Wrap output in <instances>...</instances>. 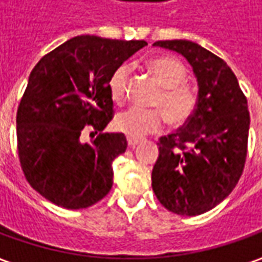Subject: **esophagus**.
Listing matches in <instances>:
<instances>
[{
    "label": "esophagus",
    "instance_id": "obj_1",
    "mask_svg": "<svg viewBox=\"0 0 262 262\" xmlns=\"http://www.w3.org/2000/svg\"><path fill=\"white\" fill-rule=\"evenodd\" d=\"M140 142H142V140L138 139V138H132V136H127V145H129V148H136Z\"/></svg>",
    "mask_w": 262,
    "mask_h": 262
}]
</instances>
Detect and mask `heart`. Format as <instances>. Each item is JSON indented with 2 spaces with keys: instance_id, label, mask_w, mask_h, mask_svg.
Instances as JSON below:
<instances>
[{
  "instance_id": "b5f03b06",
  "label": "heart",
  "mask_w": 262,
  "mask_h": 262,
  "mask_svg": "<svg viewBox=\"0 0 262 262\" xmlns=\"http://www.w3.org/2000/svg\"><path fill=\"white\" fill-rule=\"evenodd\" d=\"M149 72L155 77L164 90L155 100V105L162 108L168 122L181 124L191 116L195 105V95L191 90L184 86L187 81V69L174 58L159 56L149 59L146 63ZM130 68L120 65L113 71L108 79V91L114 103H123L127 93ZM164 116L159 110H145L132 107L116 116V129L132 138H142L145 135L159 130L162 126Z\"/></svg>"
}]
</instances>
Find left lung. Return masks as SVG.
Returning a JSON list of instances; mask_svg holds the SVG:
<instances>
[{"label":"left lung","instance_id":"1","mask_svg":"<svg viewBox=\"0 0 262 262\" xmlns=\"http://www.w3.org/2000/svg\"><path fill=\"white\" fill-rule=\"evenodd\" d=\"M191 65L199 94L184 127L161 138L152 169L154 193L165 209L197 216L222 203L242 176L249 132L248 103L228 63L190 40H159Z\"/></svg>","mask_w":262,"mask_h":262}]
</instances>
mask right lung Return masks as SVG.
<instances>
[{"instance_id": "obj_1", "label": "right lung", "mask_w": 262, "mask_h": 262, "mask_svg": "<svg viewBox=\"0 0 262 262\" xmlns=\"http://www.w3.org/2000/svg\"><path fill=\"white\" fill-rule=\"evenodd\" d=\"M145 40L77 36L37 62L17 112V145L33 188L63 209H85L113 185V161L127 148L123 133H101L113 117L108 79ZM97 138L82 142L81 133Z\"/></svg>"}]
</instances>
